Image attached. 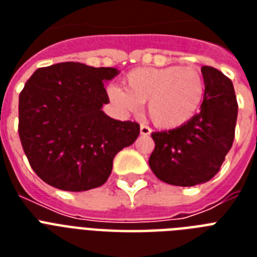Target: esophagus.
<instances>
[{"mask_svg": "<svg viewBox=\"0 0 257 257\" xmlns=\"http://www.w3.org/2000/svg\"><path fill=\"white\" fill-rule=\"evenodd\" d=\"M140 133H141V135H143V136H149V135L152 133V129L149 128L148 125L141 124L140 125Z\"/></svg>", "mask_w": 257, "mask_h": 257, "instance_id": "esophagus-1", "label": "esophagus"}]
</instances>
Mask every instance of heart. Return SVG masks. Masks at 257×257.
Here are the masks:
<instances>
[{
  "label": "heart",
  "mask_w": 257,
  "mask_h": 257,
  "mask_svg": "<svg viewBox=\"0 0 257 257\" xmlns=\"http://www.w3.org/2000/svg\"><path fill=\"white\" fill-rule=\"evenodd\" d=\"M126 88L112 85L110 100L125 113L137 112L148 101V114L157 126L175 129L199 112L205 96L203 74L180 65L143 66L125 77Z\"/></svg>",
  "instance_id": "b5f03b06"
}]
</instances>
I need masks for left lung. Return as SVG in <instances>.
Masks as SVG:
<instances>
[{
	"mask_svg": "<svg viewBox=\"0 0 257 257\" xmlns=\"http://www.w3.org/2000/svg\"><path fill=\"white\" fill-rule=\"evenodd\" d=\"M205 96L201 110L179 128L153 132L155 149L149 167L157 179L172 185L193 187L219 172L232 148L237 120L233 84L212 66L201 68Z\"/></svg>",
	"mask_w": 257,
	"mask_h": 257,
	"instance_id": "1",
	"label": "left lung"
}]
</instances>
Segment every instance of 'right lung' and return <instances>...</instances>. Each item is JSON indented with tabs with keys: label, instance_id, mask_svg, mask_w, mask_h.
<instances>
[{
	"label": "right lung",
	"instance_id": "add662e5",
	"mask_svg": "<svg viewBox=\"0 0 257 257\" xmlns=\"http://www.w3.org/2000/svg\"><path fill=\"white\" fill-rule=\"evenodd\" d=\"M114 68L61 62L40 68L20 93L18 135L30 167L62 191L81 192L108 180L113 159L132 145L140 125L106 116L104 81Z\"/></svg>",
	"mask_w": 257,
	"mask_h": 257
}]
</instances>
